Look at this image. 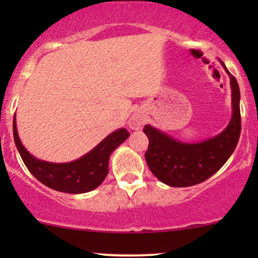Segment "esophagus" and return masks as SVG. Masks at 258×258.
<instances>
[{"instance_id": "esophagus-1", "label": "esophagus", "mask_w": 258, "mask_h": 258, "mask_svg": "<svg viewBox=\"0 0 258 258\" xmlns=\"http://www.w3.org/2000/svg\"><path fill=\"white\" fill-rule=\"evenodd\" d=\"M144 121H146L144 115L141 114V112H136V114L132 115L131 120H130V127L132 130H139L144 125Z\"/></svg>"}]
</instances>
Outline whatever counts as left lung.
<instances>
[{"label": "left lung", "instance_id": "1", "mask_svg": "<svg viewBox=\"0 0 258 258\" xmlns=\"http://www.w3.org/2000/svg\"><path fill=\"white\" fill-rule=\"evenodd\" d=\"M232 87L233 116L229 125L214 138L199 143H183L146 125L143 132L149 139L146 160L154 176L170 186L199 184L217 172L230 158L241 131L240 91L236 79L228 72Z\"/></svg>", "mask_w": 258, "mask_h": 258}]
</instances>
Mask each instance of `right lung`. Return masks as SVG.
I'll return each instance as SVG.
<instances>
[{
    "label": "right lung",
    "instance_id": "obj_1",
    "mask_svg": "<svg viewBox=\"0 0 258 258\" xmlns=\"http://www.w3.org/2000/svg\"><path fill=\"white\" fill-rule=\"evenodd\" d=\"M13 136L18 152L35 178L54 190L81 194L93 190L102 184L109 173L108 165L111 153L128 138L130 133L126 128L114 131L90 153L75 161L65 164H54L34 158L20 142L17 131L16 115L13 120Z\"/></svg>",
    "mask_w": 258,
    "mask_h": 258
}]
</instances>
